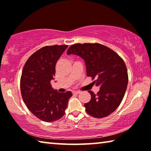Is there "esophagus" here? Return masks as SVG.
Listing matches in <instances>:
<instances>
[{
	"label": "esophagus",
	"mask_w": 151,
	"mask_h": 151,
	"mask_svg": "<svg viewBox=\"0 0 151 151\" xmlns=\"http://www.w3.org/2000/svg\"><path fill=\"white\" fill-rule=\"evenodd\" d=\"M80 93H81V92L78 91H73V93L75 94H78Z\"/></svg>",
	"instance_id": "1"
}]
</instances>
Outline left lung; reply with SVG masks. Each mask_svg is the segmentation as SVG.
<instances>
[{
	"label": "left lung",
	"mask_w": 151,
	"mask_h": 151,
	"mask_svg": "<svg viewBox=\"0 0 151 151\" xmlns=\"http://www.w3.org/2000/svg\"><path fill=\"white\" fill-rule=\"evenodd\" d=\"M66 54L83 58L86 75L95 78L94 83L100 86L96 94L88 91L91 99L85 104L86 112L95 118L109 116L120 105L127 88L129 78L124 60L111 48L99 43L73 45Z\"/></svg>",
	"instance_id": "1"
}]
</instances>
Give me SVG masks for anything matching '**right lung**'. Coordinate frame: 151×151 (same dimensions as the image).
Segmentation results:
<instances>
[{
    "label": "right lung",
    "mask_w": 151,
    "mask_h": 151,
    "mask_svg": "<svg viewBox=\"0 0 151 151\" xmlns=\"http://www.w3.org/2000/svg\"><path fill=\"white\" fill-rule=\"evenodd\" d=\"M68 45L47 46L38 50L25 63L20 78L24 103L37 118L54 122L62 118L72 96L70 91L58 93L50 81L54 80L55 65Z\"/></svg>",
    "instance_id": "add662e5"
}]
</instances>
